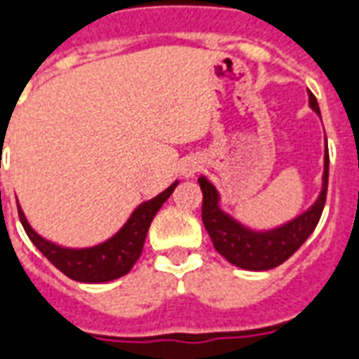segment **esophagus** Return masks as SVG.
Segmentation results:
<instances>
[{
	"mask_svg": "<svg viewBox=\"0 0 359 359\" xmlns=\"http://www.w3.org/2000/svg\"><path fill=\"white\" fill-rule=\"evenodd\" d=\"M200 169V161L198 159H187L184 163H182V167H180V172H182V177H187V179H190V177H194V172Z\"/></svg>",
	"mask_w": 359,
	"mask_h": 359,
	"instance_id": "1",
	"label": "esophagus"
}]
</instances>
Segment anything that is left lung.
<instances>
[{
	"label": "left lung",
	"instance_id": "obj_1",
	"mask_svg": "<svg viewBox=\"0 0 359 359\" xmlns=\"http://www.w3.org/2000/svg\"><path fill=\"white\" fill-rule=\"evenodd\" d=\"M309 107L321 117L316 95L309 92ZM202 188V221L205 231L211 236V242L221 256L229 264L236 265L246 271H269L277 265L285 264L309 234L316 231L317 223L323 213L325 200H327V184H329V154L325 149L323 157V182L317 200L298 217L290 219L288 223L267 229V231H254L242 225L233 215L221 210V196L217 188L211 184L205 177L198 179Z\"/></svg>",
	"mask_w": 359,
	"mask_h": 359
}]
</instances>
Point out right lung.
<instances>
[{
  "instance_id": "obj_1",
  "label": "right lung",
  "mask_w": 359,
  "mask_h": 359,
  "mask_svg": "<svg viewBox=\"0 0 359 359\" xmlns=\"http://www.w3.org/2000/svg\"><path fill=\"white\" fill-rule=\"evenodd\" d=\"M179 180H175L171 187L165 188L156 198L142 202L117 233L102 244L90 246V248H65L55 242L46 241L28 225L19 203H17V210H19V219L27 231L28 238L61 273H65L67 277L79 283H109L126 275L138 262L149 225L159 208L172 194Z\"/></svg>"
}]
</instances>
